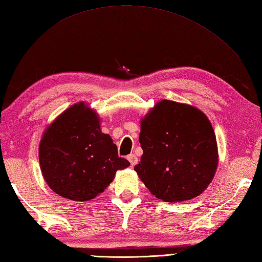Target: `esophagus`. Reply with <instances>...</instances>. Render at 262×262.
I'll return each mask as SVG.
<instances>
[{
	"label": "esophagus",
	"mask_w": 262,
	"mask_h": 262,
	"mask_svg": "<svg viewBox=\"0 0 262 262\" xmlns=\"http://www.w3.org/2000/svg\"><path fill=\"white\" fill-rule=\"evenodd\" d=\"M127 159H128V161H129L130 162V165L132 166H134V165H136L137 164V162H138V159H137V157L135 154H129L127 157Z\"/></svg>",
	"instance_id": "34e87169"
}]
</instances>
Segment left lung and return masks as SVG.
<instances>
[{"label":"left lung","mask_w":262,"mask_h":262,"mask_svg":"<svg viewBox=\"0 0 262 262\" xmlns=\"http://www.w3.org/2000/svg\"><path fill=\"white\" fill-rule=\"evenodd\" d=\"M141 162L134 170L155 197L183 202L199 196L214 178L216 136L204 113L162 100L141 121Z\"/></svg>","instance_id":"obj_1"}]
</instances>
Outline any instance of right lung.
Wrapping results in <instances>:
<instances>
[{
  "label": "right lung",
  "mask_w": 262,
  "mask_h": 262,
  "mask_svg": "<svg viewBox=\"0 0 262 262\" xmlns=\"http://www.w3.org/2000/svg\"><path fill=\"white\" fill-rule=\"evenodd\" d=\"M43 179L60 197L88 202L104 191L117 170L130 163L100 129V119L84 102L66 109L45 130L39 145Z\"/></svg>",
  "instance_id": "obj_1"
}]
</instances>
